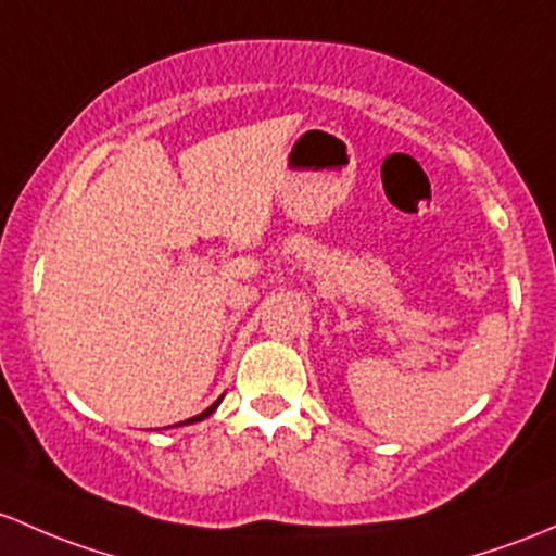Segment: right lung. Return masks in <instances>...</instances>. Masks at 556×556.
I'll use <instances>...</instances> for the list:
<instances>
[{
    "label": "right lung",
    "mask_w": 556,
    "mask_h": 556,
    "mask_svg": "<svg viewBox=\"0 0 556 556\" xmlns=\"http://www.w3.org/2000/svg\"><path fill=\"white\" fill-rule=\"evenodd\" d=\"M218 405H220V400H218V402H213V405H210L207 410H204V413H200V416H194V418H189V420H186V424H194V420H202V418L213 416V410H215V407H218Z\"/></svg>",
    "instance_id": "obj_1"
}]
</instances>
